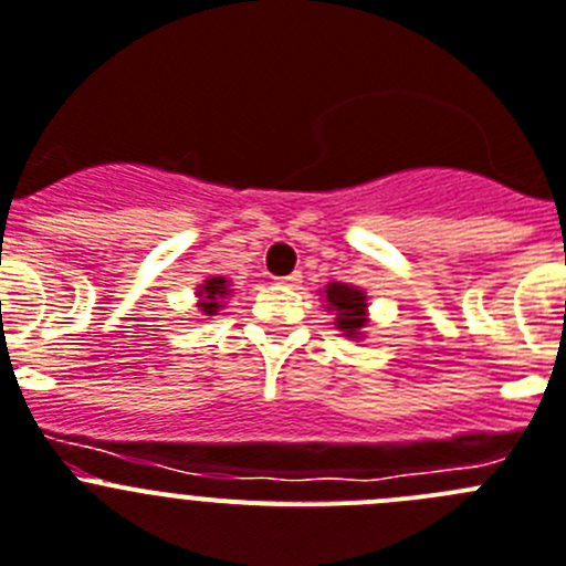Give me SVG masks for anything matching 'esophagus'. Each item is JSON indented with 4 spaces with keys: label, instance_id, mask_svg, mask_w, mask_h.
<instances>
[{
    "label": "esophagus",
    "instance_id": "obj_1",
    "mask_svg": "<svg viewBox=\"0 0 566 566\" xmlns=\"http://www.w3.org/2000/svg\"><path fill=\"white\" fill-rule=\"evenodd\" d=\"M279 284H284V287H298V284H302V273H290V276H282L279 279Z\"/></svg>",
    "mask_w": 566,
    "mask_h": 566
}]
</instances>
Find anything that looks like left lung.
I'll use <instances>...</instances> for the list:
<instances>
[{
    "label": "left lung",
    "mask_w": 566,
    "mask_h": 566,
    "mask_svg": "<svg viewBox=\"0 0 566 566\" xmlns=\"http://www.w3.org/2000/svg\"><path fill=\"white\" fill-rule=\"evenodd\" d=\"M327 310L335 313V324L338 329H344V335L349 338H358L360 327L366 324L364 310H366V295L360 290L349 287V284H338L333 282L327 290Z\"/></svg>",
    "instance_id": "1"
}]
</instances>
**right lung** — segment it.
<instances>
[{"mask_svg": "<svg viewBox=\"0 0 566 566\" xmlns=\"http://www.w3.org/2000/svg\"><path fill=\"white\" fill-rule=\"evenodd\" d=\"M228 293V284H226V279L222 276H213V279H208L206 284H202V290H200V295H202V313L206 315H213L217 313V310L222 307L220 304V298L222 295Z\"/></svg>", "mask_w": 566, "mask_h": 566, "instance_id": "1", "label": "right lung"}]
</instances>
